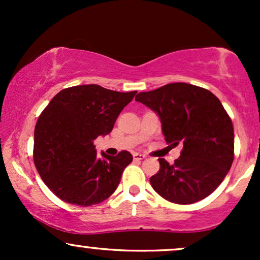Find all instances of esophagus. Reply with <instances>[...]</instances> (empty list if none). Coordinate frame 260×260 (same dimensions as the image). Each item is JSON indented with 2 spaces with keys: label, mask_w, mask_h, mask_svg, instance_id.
Instances as JSON below:
<instances>
[{
  "label": "esophagus",
  "mask_w": 260,
  "mask_h": 260,
  "mask_svg": "<svg viewBox=\"0 0 260 260\" xmlns=\"http://www.w3.org/2000/svg\"><path fill=\"white\" fill-rule=\"evenodd\" d=\"M133 159H134V160H137V161L144 160V159H145V155H144V154H139V153H136V154H133Z\"/></svg>",
  "instance_id": "obj_1"
}]
</instances>
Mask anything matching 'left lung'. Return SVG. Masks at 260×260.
I'll return each mask as SVG.
<instances>
[{
    "instance_id": "left-lung-1",
    "label": "left lung",
    "mask_w": 260,
    "mask_h": 260,
    "mask_svg": "<svg viewBox=\"0 0 260 260\" xmlns=\"http://www.w3.org/2000/svg\"><path fill=\"white\" fill-rule=\"evenodd\" d=\"M136 101L159 116L162 134L183 144L174 164L160 157L151 176L155 192L176 204H192L214 192L234 161V126L213 92L187 83H171L139 92Z\"/></svg>"
}]
</instances>
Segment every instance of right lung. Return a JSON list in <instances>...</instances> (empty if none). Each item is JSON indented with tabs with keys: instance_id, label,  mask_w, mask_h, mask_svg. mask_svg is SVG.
<instances>
[{
	"instance_id": "obj_1",
	"label": "right lung",
	"mask_w": 260,
	"mask_h": 260,
	"mask_svg": "<svg viewBox=\"0 0 260 260\" xmlns=\"http://www.w3.org/2000/svg\"><path fill=\"white\" fill-rule=\"evenodd\" d=\"M137 91L120 92L96 84L66 88L41 112L34 132V162L50 190L66 203L99 204L117 188L132 154L95 150L94 140L112 131Z\"/></svg>"
}]
</instances>
